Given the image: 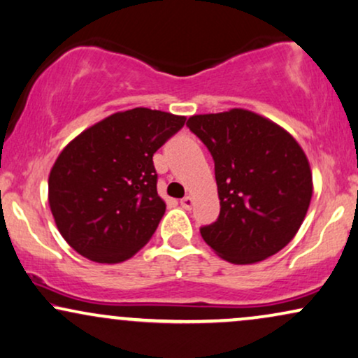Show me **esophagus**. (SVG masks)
<instances>
[{"mask_svg": "<svg viewBox=\"0 0 358 358\" xmlns=\"http://www.w3.org/2000/svg\"><path fill=\"white\" fill-rule=\"evenodd\" d=\"M180 203H182V206L185 208V210H192V206H193V203H194V200H193V198H192V196H185V198H183V200H182V201H180Z\"/></svg>", "mask_w": 358, "mask_h": 358, "instance_id": "1", "label": "esophagus"}]
</instances>
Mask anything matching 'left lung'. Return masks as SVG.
I'll use <instances>...</instances> for the list:
<instances>
[{
  "label": "left lung",
  "instance_id": "obj_1",
  "mask_svg": "<svg viewBox=\"0 0 358 358\" xmlns=\"http://www.w3.org/2000/svg\"><path fill=\"white\" fill-rule=\"evenodd\" d=\"M187 125L215 160L221 210L200 229L208 246L233 264H255L287 246L314 192L297 140L246 108L192 115Z\"/></svg>",
  "mask_w": 358,
  "mask_h": 358
}]
</instances>
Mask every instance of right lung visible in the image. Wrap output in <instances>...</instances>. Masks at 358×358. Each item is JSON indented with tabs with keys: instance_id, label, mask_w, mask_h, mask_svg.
<instances>
[{
	"instance_id": "1",
	"label": "right lung",
	"mask_w": 358,
	"mask_h": 358,
	"mask_svg": "<svg viewBox=\"0 0 358 358\" xmlns=\"http://www.w3.org/2000/svg\"><path fill=\"white\" fill-rule=\"evenodd\" d=\"M187 117L137 107L106 117L62 148L49 173V208L67 244L87 259H130L155 233L165 201L153 153Z\"/></svg>"
}]
</instances>
